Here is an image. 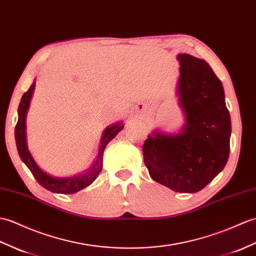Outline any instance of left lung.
I'll use <instances>...</instances> for the list:
<instances>
[{
	"mask_svg": "<svg viewBox=\"0 0 256 256\" xmlns=\"http://www.w3.org/2000/svg\"><path fill=\"white\" fill-rule=\"evenodd\" d=\"M178 92L186 114L179 135L155 132L142 145L152 180L174 192L195 193L227 164L231 122L220 80L204 60L179 54Z\"/></svg>",
	"mask_w": 256,
	"mask_h": 256,
	"instance_id": "1",
	"label": "left lung"
}]
</instances>
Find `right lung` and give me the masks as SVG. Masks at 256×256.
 <instances>
[{"mask_svg":"<svg viewBox=\"0 0 256 256\" xmlns=\"http://www.w3.org/2000/svg\"><path fill=\"white\" fill-rule=\"evenodd\" d=\"M34 84H32L29 87L28 90L22 94L20 104L18 106V121L15 126V140H16V146L17 150H18L20 157L22 160L25 164L28 167V169L32 171V176L37 182L40 184L41 186L46 188L48 191H51L53 193H62V194H72L77 191H80V190L85 188L88 186L99 174V172L102 169V155L104 150L106 146V144L114 138V136L120 132V130L124 128L123 124L118 123L116 126H112L106 128L104 133L102 140H101V144L99 147L98 152V157L96 162L92 166V170L87 171L86 174L72 176V178H62V179H58V178H53L49 174H46V172L41 170L37 164L34 162L32 159L30 152H28V148L26 145V114L27 109L29 106V101H30L32 94L34 92Z\"/></svg>","mask_w":256,"mask_h":256,"instance_id":"obj_1","label":"right lung"}]
</instances>
